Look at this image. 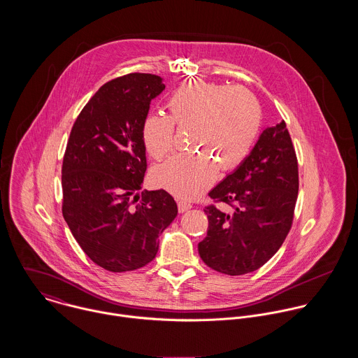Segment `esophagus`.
Returning a JSON list of instances; mask_svg holds the SVG:
<instances>
[{
  "instance_id": "34e87169",
  "label": "esophagus",
  "mask_w": 358,
  "mask_h": 358,
  "mask_svg": "<svg viewBox=\"0 0 358 358\" xmlns=\"http://www.w3.org/2000/svg\"><path fill=\"white\" fill-rule=\"evenodd\" d=\"M193 208V204L192 203H187V201H178V209H179V212H186V210H189V209H192Z\"/></svg>"
}]
</instances>
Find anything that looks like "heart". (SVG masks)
<instances>
[{"label": "heart", "mask_w": 358, "mask_h": 358, "mask_svg": "<svg viewBox=\"0 0 358 358\" xmlns=\"http://www.w3.org/2000/svg\"><path fill=\"white\" fill-rule=\"evenodd\" d=\"M169 115L145 118L142 139L154 159H162L175 145V125L189 128V146L199 149L171 157L154 168V183L182 199H194L215 180L217 166H238L255 142L262 108L243 87H227L193 78L178 87L166 101Z\"/></svg>", "instance_id": "obj_1"}]
</instances>
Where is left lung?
I'll return each instance as SVG.
<instances>
[{
    "label": "left lung",
    "mask_w": 358,
    "mask_h": 358,
    "mask_svg": "<svg viewBox=\"0 0 358 358\" xmlns=\"http://www.w3.org/2000/svg\"><path fill=\"white\" fill-rule=\"evenodd\" d=\"M298 192V158L282 120L266 128L244 162L209 192L213 204L204 208L208 231L199 244L205 264L229 275L262 267L292 227Z\"/></svg>",
    "instance_id": "8db88e82"
}]
</instances>
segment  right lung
<instances>
[{
    "label": "right lung",
    "mask_w": 358,
    "mask_h": 358,
    "mask_svg": "<svg viewBox=\"0 0 358 358\" xmlns=\"http://www.w3.org/2000/svg\"><path fill=\"white\" fill-rule=\"evenodd\" d=\"M164 88L145 73L106 83L78 114L63 155V217L81 250L113 273L150 263L178 215L162 189L135 196L148 169L142 125Z\"/></svg>",
    "instance_id": "right-lung-1"
}]
</instances>
